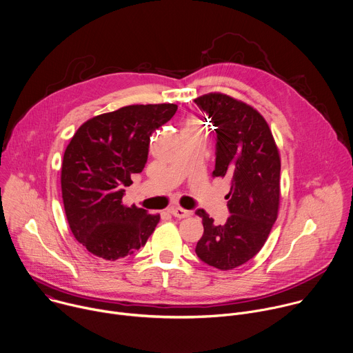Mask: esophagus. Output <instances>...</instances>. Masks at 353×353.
Returning a JSON list of instances; mask_svg holds the SVG:
<instances>
[{
    "label": "esophagus",
    "instance_id": "obj_1",
    "mask_svg": "<svg viewBox=\"0 0 353 353\" xmlns=\"http://www.w3.org/2000/svg\"><path fill=\"white\" fill-rule=\"evenodd\" d=\"M170 213L174 216V217H176V219H188V217H190V211H188V210H185V208H181V207H171L170 208Z\"/></svg>",
    "mask_w": 353,
    "mask_h": 353
}]
</instances>
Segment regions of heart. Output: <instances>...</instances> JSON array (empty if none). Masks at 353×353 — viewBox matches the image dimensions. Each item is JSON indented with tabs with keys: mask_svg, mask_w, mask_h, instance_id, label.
Instances as JSON below:
<instances>
[{
	"mask_svg": "<svg viewBox=\"0 0 353 353\" xmlns=\"http://www.w3.org/2000/svg\"><path fill=\"white\" fill-rule=\"evenodd\" d=\"M189 125H192V126H196V122H194V121H192V122H189Z\"/></svg>",
	"mask_w": 353,
	"mask_h": 353,
	"instance_id": "obj_1",
	"label": "heart"
}]
</instances>
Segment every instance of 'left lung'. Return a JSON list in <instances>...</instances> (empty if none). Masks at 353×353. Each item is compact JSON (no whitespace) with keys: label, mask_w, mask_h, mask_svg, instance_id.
Masks as SVG:
<instances>
[{"label":"left lung","mask_w":353,"mask_h":353,"mask_svg":"<svg viewBox=\"0 0 353 353\" xmlns=\"http://www.w3.org/2000/svg\"><path fill=\"white\" fill-rule=\"evenodd\" d=\"M194 103L216 126L213 174L231 179L227 196L231 216L224 225L196 210L204 234L194 250L203 263L232 270L260 252L276 220L279 154L265 119L250 105L221 93L201 96Z\"/></svg>","instance_id":"1"}]
</instances>
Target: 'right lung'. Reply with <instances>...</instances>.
I'll return each mask as SVG.
<instances>
[{
	"instance_id": "add662e5",
	"label": "right lung",
	"mask_w": 353,
	"mask_h": 353,
	"mask_svg": "<svg viewBox=\"0 0 353 353\" xmlns=\"http://www.w3.org/2000/svg\"><path fill=\"white\" fill-rule=\"evenodd\" d=\"M176 104L128 105L85 122L70 139L61 170L68 224L93 257L115 261L145 246L160 214L122 204L130 176L142 172L150 136Z\"/></svg>"
}]
</instances>
